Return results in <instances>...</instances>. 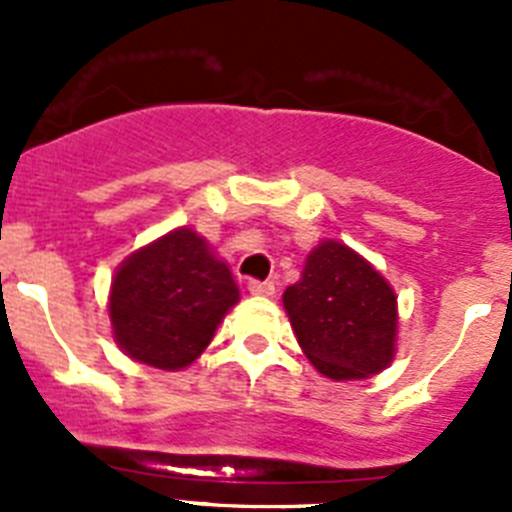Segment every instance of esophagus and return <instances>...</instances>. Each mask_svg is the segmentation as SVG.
Returning a JSON list of instances; mask_svg holds the SVG:
<instances>
[{"label":"esophagus","mask_w":512,"mask_h":512,"mask_svg":"<svg viewBox=\"0 0 512 512\" xmlns=\"http://www.w3.org/2000/svg\"><path fill=\"white\" fill-rule=\"evenodd\" d=\"M248 292H251V295L269 297V295H274V282H261V279H251V282H248Z\"/></svg>","instance_id":"obj_1"}]
</instances>
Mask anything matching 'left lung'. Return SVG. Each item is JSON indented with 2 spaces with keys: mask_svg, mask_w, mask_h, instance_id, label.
Here are the masks:
<instances>
[{
  "mask_svg": "<svg viewBox=\"0 0 512 512\" xmlns=\"http://www.w3.org/2000/svg\"><path fill=\"white\" fill-rule=\"evenodd\" d=\"M284 310L312 366L330 379H364L395 354L397 297L359 253L325 241L307 256Z\"/></svg>",
  "mask_w": 512,
  "mask_h": 512,
  "instance_id": "1",
  "label": "left lung"
}]
</instances>
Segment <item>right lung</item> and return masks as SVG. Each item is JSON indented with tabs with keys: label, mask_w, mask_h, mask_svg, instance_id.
I'll return each mask as SVG.
<instances>
[{
	"label": "right lung",
	"mask_w": 512,
	"mask_h": 512,
	"mask_svg": "<svg viewBox=\"0 0 512 512\" xmlns=\"http://www.w3.org/2000/svg\"><path fill=\"white\" fill-rule=\"evenodd\" d=\"M238 302L228 266L189 228L140 248L117 269L110 292L115 338L130 359L184 369L207 348Z\"/></svg>",
	"instance_id": "add662e5"
}]
</instances>
